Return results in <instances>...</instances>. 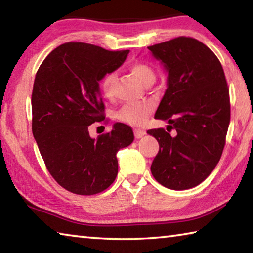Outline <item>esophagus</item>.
<instances>
[{
	"instance_id": "obj_1",
	"label": "esophagus",
	"mask_w": 253,
	"mask_h": 253,
	"mask_svg": "<svg viewBox=\"0 0 253 253\" xmlns=\"http://www.w3.org/2000/svg\"><path fill=\"white\" fill-rule=\"evenodd\" d=\"M134 134H135V137L136 138H142V137L146 134V131H145L144 129H142V128H135L134 129Z\"/></svg>"
}]
</instances>
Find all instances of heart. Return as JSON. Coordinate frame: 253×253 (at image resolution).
I'll return each instance as SVG.
<instances>
[{
  "label": "heart",
  "mask_w": 253,
  "mask_h": 253,
  "mask_svg": "<svg viewBox=\"0 0 253 253\" xmlns=\"http://www.w3.org/2000/svg\"><path fill=\"white\" fill-rule=\"evenodd\" d=\"M129 70L137 79L144 85H151L156 79V72L154 68L146 62L136 61L129 65ZM117 75L115 72L106 74L100 81V89L104 96L107 98H113L115 95V87H116ZM154 105L152 101H143L138 104H128L122 107L117 114L119 121L132 126L142 125L146 118L152 114Z\"/></svg>",
  "instance_id": "b5f03b06"
}]
</instances>
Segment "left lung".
<instances>
[{
  "mask_svg": "<svg viewBox=\"0 0 253 253\" xmlns=\"http://www.w3.org/2000/svg\"><path fill=\"white\" fill-rule=\"evenodd\" d=\"M148 50L169 72L155 118L176 130L174 137L164 128L147 130L160 145L151 170L163 186L187 190L212 173L223 152L231 113L225 75L213 51L193 38L178 37Z\"/></svg>",
  "mask_w": 253,
  "mask_h": 253,
  "instance_id": "left-lung-1",
  "label": "left lung"
}]
</instances>
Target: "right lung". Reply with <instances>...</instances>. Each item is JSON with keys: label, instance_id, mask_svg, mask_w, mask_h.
I'll use <instances>...</instances> for the list:
<instances>
[{"label": "right lung", "instance_id": "1", "mask_svg": "<svg viewBox=\"0 0 253 253\" xmlns=\"http://www.w3.org/2000/svg\"><path fill=\"white\" fill-rule=\"evenodd\" d=\"M128 53L67 42L51 51L37 71L32 132L51 176L71 193L93 195L108 188L118 173L117 152L134 140L131 127L122 123L97 139L88 130L105 121L99 80L121 67Z\"/></svg>", "mask_w": 253, "mask_h": 253}]
</instances>
